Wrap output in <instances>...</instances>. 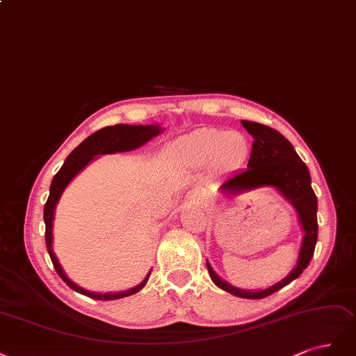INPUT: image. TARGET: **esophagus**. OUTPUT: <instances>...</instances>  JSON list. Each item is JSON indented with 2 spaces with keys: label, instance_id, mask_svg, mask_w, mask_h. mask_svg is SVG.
I'll return each mask as SVG.
<instances>
[{
  "label": "esophagus",
  "instance_id": "esophagus-1",
  "mask_svg": "<svg viewBox=\"0 0 356 356\" xmlns=\"http://www.w3.org/2000/svg\"><path fill=\"white\" fill-rule=\"evenodd\" d=\"M188 197H189L191 200H193V201H201V200H202V192H201L200 189H192V191L188 193Z\"/></svg>",
  "mask_w": 356,
  "mask_h": 356
}]
</instances>
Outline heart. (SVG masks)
Returning a JSON list of instances; mask_svg holds the SVG:
<instances>
[{
  "label": "heart",
  "instance_id": "1",
  "mask_svg": "<svg viewBox=\"0 0 356 356\" xmlns=\"http://www.w3.org/2000/svg\"><path fill=\"white\" fill-rule=\"evenodd\" d=\"M250 149V140L244 133L204 127L171 143L168 152L183 165H207L214 161L222 168H232L245 161Z\"/></svg>",
  "mask_w": 356,
  "mask_h": 356
}]
</instances>
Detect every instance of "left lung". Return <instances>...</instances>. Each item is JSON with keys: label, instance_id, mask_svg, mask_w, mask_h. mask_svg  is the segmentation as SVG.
Instances as JSON below:
<instances>
[{"label": "left lung", "instance_id": "1", "mask_svg": "<svg viewBox=\"0 0 356 356\" xmlns=\"http://www.w3.org/2000/svg\"><path fill=\"white\" fill-rule=\"evenodd\" d=\"M241 124L254 137L248 168L227 177L222 183L220 191L226 195H239L260 186L277 188L286 200L291 201L297 213H299L306 235L303 238L297 266L291 270L289 277H285L282 281L269 286L266 290L247 291L235 289V286L226 284L217 277L209 263L207 269L213 282L219 289L234 296L243 297V299H263V297L273 294L275 291L281 290L282 286L289 285L297 277H300L303 269H306L311 263L318 239V201L311 185L309 170L300 156L296 154L291 143L280 131L268 127V125L251 121H241Z\"/></svg>", "mask_w": 356, "mask_h": 356}]
</instances>
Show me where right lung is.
<instances>
[{"label":"right lung","instance_id":"1","mask_svg":"<svg viewBox=\"0 0 356 356\" xmlns=\"http://www.w3.org/2000/svg\"><path fill=\"white\" fill-rule=\"evenodd\" d=\"M161 131V129L158 125H125V124H117L112 125V127H105L100 129L96 133L88 136L84 142L79 143L74 151L67 155L66 161L63 163L62 168L57 171L56 176L51 180L50 185V195L49 200L44 205V223H45V245H47V251L50 254L51 263L56 269V272L59 273V277L66 282L67 286L79 294H84L90 299L95 300H115V299H122V297L131 296L142 290L147 277L131 290L122 291V293H111V294H97V293H90L83 290L81 286H78L72 281L67 280L66 275L63 273L59 261H57L54 253L51 251V226H53V214L56 204L59 201L60 195L63 189L66 188L67 183H70L79 171H81L91 159H93L96 155L102 154H115V152H124V151H131V149H136L146 143L147 140H151L154 136H158V133Z\"/></svg>","mask_w":356,"mask_h":356}]
</instances>
